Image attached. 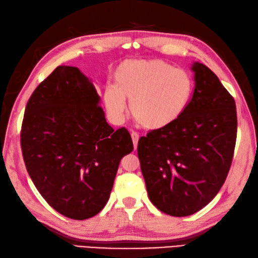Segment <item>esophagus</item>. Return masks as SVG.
Here are the masks:
<instances>
[{
	"label": "esophagus",
	"mask_w": 258,
	"mask_h": 258,
	"mask_svg": "<svg viewBox=\"0 0 258 258\" xmlns=\"http://www.w3.org/2000/svg\"><path fill=\"white\" fill-rule=\"evenodd\" d=\"M131 139H133L135 149H137V145H138V140H139V135L136 134V133H131Z\"/></svg>",
	"instance_id": "1"
}]
</instances>
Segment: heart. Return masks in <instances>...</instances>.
<instances>
[{
  "instance_id": "heart-1",
  "label": "heart",
  "mask_w": 258,
  "mask_h": 258,
  "mask_svg": "<svg viewBox=\"0 0 258 258\" xmlns=\"http://www.w3.org/2000/svg\"><path fill=\"white\" fill-rule=\"evenodd\" d=\"M114 85L103 93L109 114L122 119L127 100L133 118L148 130L165 129L176 122L193 92L188 73L162 59L122 62L115 71Z\"/></svg>"
}]
</instances>
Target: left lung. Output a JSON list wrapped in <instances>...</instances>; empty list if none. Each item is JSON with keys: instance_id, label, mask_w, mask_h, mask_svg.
I'll list each match as a JSON object with an SVG mask.
<instances>
[{"instance_id": "obj_1", "label": "left lung", "mask_w": 258, "mask_h": 258, "mask_svg": "<svg viewBox=\"0 0 258 258\" xmlns=\"http://www.w3.org/2000/svg\"><path fill=\"white\" fill-rule=\"evenodd\" d=\"M194 92L172 125L149 131L138 142V157L149 200L166 215L201 210L225 183L237 138L235 100L217 75L192 65Z\"/></svg>"}]
</instances>
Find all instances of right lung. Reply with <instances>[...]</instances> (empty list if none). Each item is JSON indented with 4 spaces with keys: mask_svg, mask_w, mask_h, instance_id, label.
<instances>
[{
    "mask_svg": "<svg viewBox=\"0 0 258 258\" xmlns=\"http://www.w3.org/2000/svg\"><path fill=\"white\" fill-rule=\"evenodd\" d=\"M93 83L77 67L58 66L33 91L21 127V150L39 193L75 220L104 208L124 155L134 145L125 128L113 130Z\"/></svg>",
    "mask_w": 258,
    "mask_h": 258,
    "instance_id": "add662e5",
    "label": "right lung"
}]
</instances>
